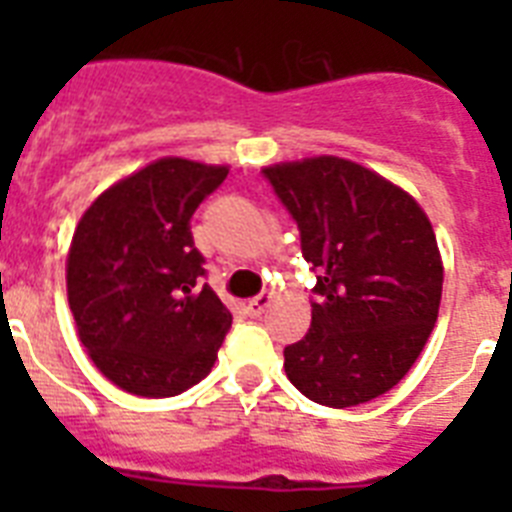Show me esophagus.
<instances>
[{
    "mask_svg": "<svg viewBox=\"0 0 512 512\" xmlns=\"http://www.w3.org/2000/svg\"><path fill=\"white\" fill-rule=\"evenodd\" d=\"M271 302H274V297H271V292H261V295L251 297L246 307H248V312H251V315H261V312H264L266 307L271 305Z\"/></svg>",
    "mask_w": 512,
    "mask_h": 512,
    "instance_id": "obj_1",
    "label": "esophagus"
}]
</instances>
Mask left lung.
I'll return each mask as SVG.
<instances>
[{"label": "left lung", "instance_id": "8db88e82", "mask_svg": "<svg viewBox=\"0 0 512 512\" xmlns=\"http://www.w3.org/2000/svg\"><path fill=\"white\" fill-rule=\"evenodd\" d=\"M318 269L312 323L284 348L289 382L312 402L354 408L390 392L438 320L436 233L402 187L338 156L264 166Z\"/></svg>", "mask_w": 512, "mask_h": 512}]
</instances>
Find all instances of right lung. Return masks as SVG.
I'll return each instance as SVG.
<instances>
[{
    "label": "right lung",
    "mask_w": 512,
    "mask_h": 512,
    "mask_svg": "<svg viewBox=\"0 0 512 512\" xmlns=\"http://www.w3.org/2000/svg\"><path fill=\"white\" fill-rule=\"evenodd\" d=\"M228 166L156 158L117 179L81 215L66 292L81 346L99 372L138 397H174L215 366L233 315L202 284L192 220Z\"/></svg>",
    "instance_id": "add662e5"
}]
</instances>
